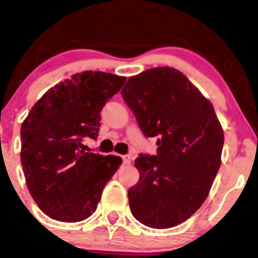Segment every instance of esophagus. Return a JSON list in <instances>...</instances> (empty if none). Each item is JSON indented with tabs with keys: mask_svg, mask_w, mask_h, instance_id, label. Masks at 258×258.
<instances>
[{
	"mask_svg": "<svg viewBox=\"0 0 258 258\" xmlns=\"http://www.w3.org/2000/svg\"><path fill=\"white\" fill-rule=\"evenodd\" d=\"M122 161H123V164H125V165H130V164H131V156L123 155L122 156Z\"/></svg>",
	"mask_w": 258,
	"mask_h": 258,
	"instance_id": "obj_1",
	"label": "esophagus"
}]
</instances>
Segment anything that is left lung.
<instances>
[{"mask_svg":"<svg viewBox=\"0 0 258 258\" xmlns=\"http://www.w3.org/2000/svg\"><path fill=\"white\" fill-rule=\"evenodd\" d=\"M156 155H139V182L128 189L137 221L155 229L178 226L206 200L221 166L224 133L214 105L179 70L148 69L121 91Z\"/></svg>","mask_w":258,"mask_h":258,"instance_id":"obj_1","label":"left lung"}]
</instances>
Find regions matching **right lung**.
Segmentation results:
<instances>
[{
  "label": "right lung",
  "mask_w": 258,
  "mask_h": 258,
  "mask_svg": "<svg viewBox=\"0 0 258 258\" xmlns=\"http://www.w3.org/2000/svg\"><path fill=\"white\" fill-rule=\"evenodd\" d=\"M126 78L82 72L49 88L20 128V161L32 199L60 222L84 221L96 211L103 189L122 164L115 155L82 150V138L96 139L100 111Z\"/></svg>",
  "instance_id": "add662e5"
}]
</instances>
